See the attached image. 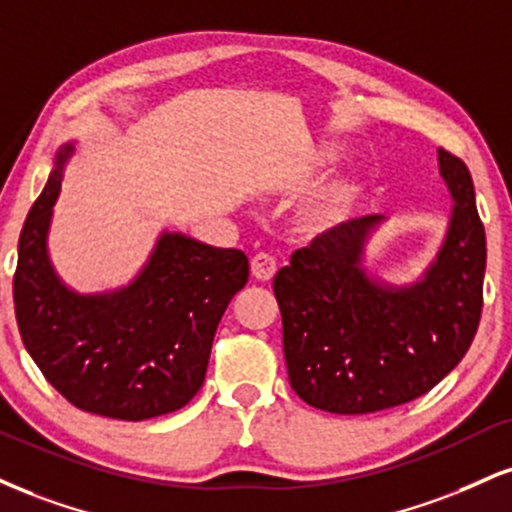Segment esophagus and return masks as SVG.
Segmentation results:
<instances>
[{
	"mask_svg": "<svg viewBox=\"0 0 512 512\" xmlns=\"http://www.w3.org/2000/svg\"><path fill=\"white\" fill-rule=\"evenodd\" d=\"M250 272L257 281H269L276 274V260L269 252H257L250 262Z\"/></svg>",
	"mask_w": 512,
	"mask_h": 512,
	"instance_id": "34e87169",
	"label": "esophagus"
}]
</instances>
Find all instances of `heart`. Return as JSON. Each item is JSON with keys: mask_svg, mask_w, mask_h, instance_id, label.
<instances>
[{"mask_svg": "<svg viewBox=\"0 0 512 512\" xmlns=\"http://www.w3.org/2000/svg\"><path fill=\"white\" fill-rule=\"evenodd\" d=\"M336 155L338 152L334 147H317L305 157V169H319V166L334 162ZM357 193H360V188L353 181H334L315 190L300 202L298 212H295L298 229L307 236H322V233L331 231L346 219L350 207L355 205Z\"/></svg>", "mask_w": 512, "mask_h": 512, "instance_id": "obj_1", "label": "heart"}]
</instances>
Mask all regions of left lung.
Masks as SVG:
<instances>
[{
    "label": "left lung",
    "mask_w": 512,
    "mask_h": 512,
    "mask_svg": "<svg viewBox=\"0 0 512 512\" xmlns=\"http://www.w3.org/2000/svg\"><path fill=\"white\" fill-rule=\"evenodd\" d=\"M453 200L436 260L408 286L362 267L384 217L343 221L274 276L293 391L312 408L367 415L432 391L463 360L482 317L486 236L463 159L439 147Z\"/></svg>",
    "instance_id": "obj_1"
}]
</instances>
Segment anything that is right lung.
<instances>
[{
	"instance_id": "add662e5",
	"label": "right lung",
	"mask_w": 512,
	"mask_h": 512,
	"mask_svg": "<svg viewBox=\"0 0 512 512\" xmlns=\"http://www.w3.org/2000/svg\"><path fill=\"white\" fill-rule=\"evenodd\" d=\"M73 152V143L59 147L18 238L14 307L23 346L49 384L80 410L126 422L181 410L205 381L226 307L248 283V257L164 231L128 286L73 291L54 272L47 250Z\"/></svg>"
}]
</instances>
